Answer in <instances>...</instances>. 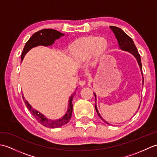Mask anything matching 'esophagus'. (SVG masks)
<instances>
[{
	"mask_svg": "<svg viewBox=\"0 0 157 157\" xmlns=\"http://www.w3.org/2000/svg\"><path fill=\"white\" fill-rule=\"evenodd\" d=\"M79 84L80 86H84L86 84V81L85 80H79Z\"/></svg>",
	"mask_w": 157,
	"mask_h": 157,
	"instance_id": "1",
	"label": "esophagus"
}]
</instances>
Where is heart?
<instances>
[{
  "instance_id": "obj_1",
  "label": "heart",
  "mask_w": 157,
  "mask_h": 157,
  "mask_svg": "<svg viewBox=\"0 0 157 157\" xmlns=\"http://www.w3.org/2000/svg\"><path fill=\"white\" fill-rule=\"evenodd\" d=\"M107 47V42L99 37H89L82 39L69 48L71 57L78 62L88 61L92 56L98 59L104 54Z\"/></svg>"
}]
</instances>
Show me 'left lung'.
Listing matches in <instances>:
<instances>
[{
    "mask_svg": "<svg viewBox=\"0 0 157 157\" xmlns=\"http://www.w3.org/2000/svg\"><path fill=\"white\" fill-rule=\"evenodd\" d=\"M110 28H111L113 32L114 33L115 37L117 40L119 48L122 50V51H127L129 53H131V54L136 59V60H137L140 69L141 70V73L142 75V84H144V78H143V74H142V63H141L140 55V54L138 53L137 48H136V46H135L133 40L130 38L128 34H126L121 29H120L117 27H115V26H110ZM94 94L95 96V98H96L95 100L96 102V95L94 92ZM140 106L138 107V109L140 108ZM95 109H96V112H97V114L99 117L101 118L103 121H105L106 123H107V124H109L107 121H106L105 120L103 119V118L102 117V116L101 115V114H100L98 111L96 105H95Z\"/></svg>",
    "mask_w": 157,
    "mask_h": 157,
    "instance_id": "8db88e82",
    "label": "left lung"
}]
</instances>
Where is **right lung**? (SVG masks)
Listing matches in <instances>:
<instances>
[{
  "mask_svg": "<svg viewBox=\"0 0 157 157\" xmlns=\"http://www.w3.org/2000/svg\"><path fill=\"white\" fill-rule=\"evenodd\" d=\"M65 34L61 32H59L55 29H44L42 30H40L35 34L32 35V37L28 40V41L25 43L24 48L23 49L21 53V61H23V58L29 50H31L32 48L36 47L38 46H51L54 44L56 40L59 39ZM75 94V92L73 93V94L70 96L69 98V105L67 107V111L65 114L63 115L61 118L58 119H48L46 116H44L41 113L36 111L32 106L29 105V103L26 101L25 98L23 97V99L24 101L25 104L27 106V108L30 111L32 115L34 117V118L37 121L41 123L42 125H44L46 128H60L63 125H65L67 123L69 120L71 119V114L73 111V104L72 101L73 96Z\"/></svg>",
  "mask_w": 157,
  "mask_h": 157,
  "instance_id": "right-lung-1",
  "label": "right lung"
}]
</instances>
